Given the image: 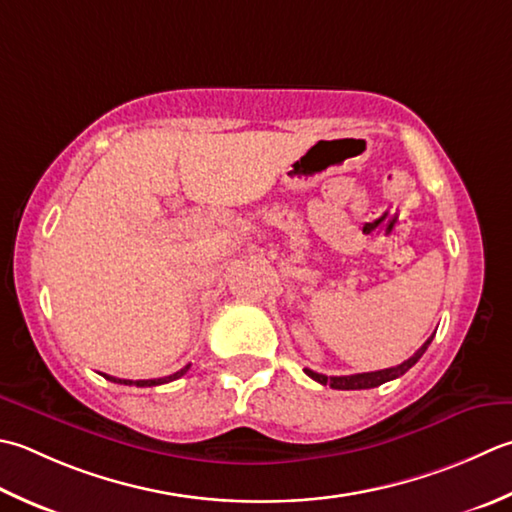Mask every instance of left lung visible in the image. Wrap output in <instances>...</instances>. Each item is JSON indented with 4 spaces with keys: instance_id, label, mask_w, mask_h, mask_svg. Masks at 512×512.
Listing matches in <instances>:
<instances>
[{
    "instance_id": "8db88e82",
    "label": "left lung",
    "mask_w": 512,
    "mask_h": 512,
    "mask_svg": "<svg viewBox=\"0 0 512 512\" xmlns=\"http://www.w3.org/2000/svg\"><path fill=\"white\" fill-rule=\"evenodd\" d=\"M433 337H435V333L426 339L424 346L419 348L413 357H408L406 362H402V364H399V366H393V368L373 370V373L342 375V377H326V375H322V373H315V370H310V368H306L304 373H306L310 379H315V382L324 384V386L328 384L330 388H337V390H362V388H377V386H382V384L390 382V379H397V377H402L408 368H413V366L419 362V357H422V355L426 353V348L430 346V342H433Z\"/></svg>"
}]
</instances>
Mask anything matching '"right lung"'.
I'll return each instance as SVG.
<instances>
[{
	"label": "right lung",
	"mask_w": 512,
	"mask_h": 512,
	"mask_svg": "<svg viewBox=\"0 0 512 512\" xmlns=\"http://www.w3.org/2000/svg\"><path fill=\"white\" fill-rule=\"evenodd\" d=\"M188 368H190V364H186L182 370H177V373H173V375H168V377H159V379H137V382H133V379H117V377H110V375H104L108 382H115V384H124V386H139V388H144V386H159V384H168V382H175V379H179L182 375H186L188 373Z\"/></svg>",
	"instance_id": "add662e5"
}]
</instances>
